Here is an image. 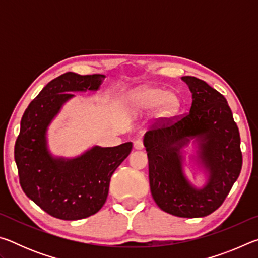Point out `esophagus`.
I'll return each mask as SVG.
<instances>
[{
  "instance_id": "34e87169",
  "label": "esophagus",
  "mask_w": 258,
  "mask_h": 258,
  "mask_svg": "<svg viewBox=\"0 0 258 258\" xmlns=\"http://www.w3.org/2000/svg\"><path fill=\"white\" fill-rule=\"evenodd\" d=\"M134 149L142 150L143 149V141L141 139H137L134 141Z\"/></svg>"
}]
</instances>
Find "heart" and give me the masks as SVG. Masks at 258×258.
<instances>
[{"label": "heart", "mask_w": 258, "mask_h": 258, "mask_svg": "<svg viewBox=\"0 0 258 258\" xmlns=\"http://www.w3.org/2000/svg\"><path fill=\"white\" fill-rule=\"evenodd\" d=\"M131 108L134 111H149L158 107V113L171 118L180 111L181 100L175 92H166L160 87H143L130 97Z\"/></svg>", "instance_id": "obj_1"}]
</instances>
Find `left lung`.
Wrapping results in <instances>:
<instances>
[{
  "mask_svg": "<svg viewBox=\"0 0 258 258\" xmlns=\"http://www.w3.org/2000/svg\"><path fill=\"white\" fill-rule=\"evenodd\" d=\"M192 93L190 111L155 124L143 139L149 160V183L158 207L178 217H204L221 206L242 166L240 134L226 99L206 82L183 76ZM159 122V121H158ZM192 138L210 173L197 189L182 173L180 149Z\"/></svg>",
  "mask_w": 258,
  "mask_h": 258,
  "instance_id": "8db88e82",
  "label": "left lung"
}]
</instances>
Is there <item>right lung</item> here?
Segmentation results:
<instances>
[{
    "label": "right lung",
    "mask_w": 258,
    "mask_h": 258,
    "mask_svg": "<svg viewBox=\"0 0 258 258\" xmlns=\"http://www.w3.org/2000/svg\"><path fill=\"white\" fill-rule=\"evenodd\" d=\"M104 75L68 72L52 80L24 112L15 145L21 189L49 215L75 221L98 213L108 197L110 178L132 150V142L95 146L73 159L54 158L47 150L46 131L71 92L95 91Z\"/></svg>",
    "instance_id": "1"
}]
</instances>
